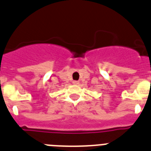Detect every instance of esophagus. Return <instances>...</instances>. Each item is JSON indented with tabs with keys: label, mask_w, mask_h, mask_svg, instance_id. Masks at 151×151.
Listing matches in <instances>:
<instances>
[{
	"label": "esophagus",
	"mask_w": 151,
	"mask_h": 151,
	"mask_svg": "<svg viewBox=\"0 0 151 151\" xmlns=\"http://www.w3.org/2000/svg\"><path fill=\"white\" fill-rule=\"evenodd\" d=\"M73 85H78V81H73Z\"/></svg>",
	"instance_id": "1"
}]
</instances>
